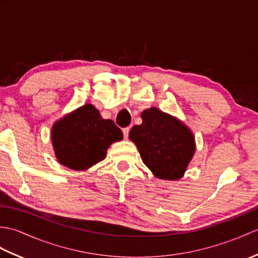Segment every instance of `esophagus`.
I'll return each instance as SVG.
<instances>
[{
  "mask_svg": "<svg viewBox=\"0 0 258 258\" xmlns=\"http://www.w3.org/2000/svg\"><path fill=\"white\" fill-rule=\"evenodd\" d=\"M128 133H130V127L123 128V134H124V138H125V139L128 138Z\"/></svg>",
  "mask_w": 258,
  "mask_h": 258,
  "instance_id": "34e87169",
  "label": "esophagus"
}]
</instances>
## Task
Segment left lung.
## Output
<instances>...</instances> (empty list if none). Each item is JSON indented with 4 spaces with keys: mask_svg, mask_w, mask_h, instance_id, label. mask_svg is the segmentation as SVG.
<instances>
[{
    "mask_svg": "<svg viewBox=\"0 0 258 258\" xmlns=\"http://www.w3.org/2000/svg\"><path fill=\"white\" fill-rule=\"evenodd\" d=\"M141 117L143 122L130 131V140L138 147L142 161L157 178H182L196 150L191 130L157 107L145 109Z\"/></svg>",
    "mask_w": 258,
    "mask_h": 258,
    "instance_id": "left-lung-1",
    "label": "left lung"
}]
</instances>
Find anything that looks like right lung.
Returning a JSON list of instances; mask_svg holds the SVG:
<instances>
[{
    "mask_svg": "<svg viewBox=\"0 0 258 258\" xmlns=\"http://www.w3.org/2000/svg\"><path fill=\"white\" fill-rule=\"evenodd\" d=\"M51 140L56 160L74 171H86L106 157L109 146L123 140L112 119L92 104L74 109L53 124Z\"/></svg>",
    "mask_w": 258,
    "mask_h": 258,
    "instance_id": "obj_1",
    "label": "right lung"
}]
</instances>
